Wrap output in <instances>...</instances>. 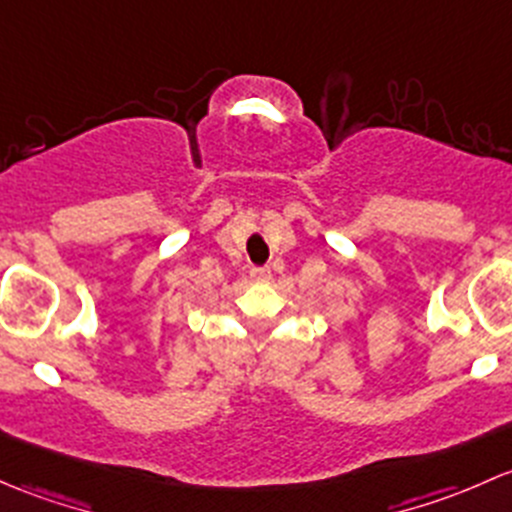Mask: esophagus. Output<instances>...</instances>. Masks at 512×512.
I'll return each mask as SVG.
<instances>
[{"mask_svg": "<svg viewBox=\"0 0 512 512\" xmlns=\"http://www.w3.org/2000/svg\"><path fill=\"white\" fill-rule=\"evenodd\" d=\"M251 278H254V281H268V278H271V268L254 266L251 268Z\"/></svg>", "mask_w": 512, "mask_h": 512, "instance_id": "34e87169", "label": "esophagus"}]
</instances>
